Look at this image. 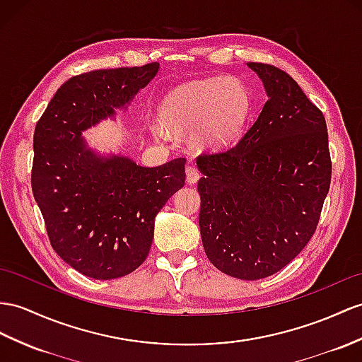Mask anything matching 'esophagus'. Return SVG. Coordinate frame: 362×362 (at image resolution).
Instances as JSON below:
<instances>
[{
  "label": "esophagus",
  "instance_id": "esophagus-1",
  "mask_svg": "<svg viewBox=\"0 0 362 362\" xmlns=\"http://www.w3.org/2000/svg\"><path fill=\"white\" fill-rule=\"evenodd\" d=\"M201 178V173L195 165H187L186 167V181L187 184H197Z\"/></svg>",
  "mask_w": 362,
  "mask_h": 362
}]
</instances>
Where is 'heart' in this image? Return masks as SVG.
Here are the masks:
<instances>
[{"label":"heart","instance_id":"obj_1","mask_svg":"<svg viewBox=\"0 0 362 362\" xmlns=\"http://www.w3.org/2000/svg\"><path fill=\"white\" fill-rule=\"evenodd\" d=\"M249 113V95L232 78H210L172 90L161 104L163 124L173 132L197 130L199 143L218 147L233 141ZM153 135L165 138L167 130L153 124Z\"/></svg>","mask_w":362,"mask_h":362}]
</instances>
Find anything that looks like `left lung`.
I'll return each mask as SVG.
<instances>
[{"label":"left lung","instance_id":"1","mask_svg":"<svg viewBox=\"0 0 362 362\" xmlns=\"http://www.w3.org/2000/svg\"><path fill=\"white\" fill-rule=\"evenodd\" d=\"M269 96L255 124L224 152L201 155L199 230L207 258L226 275L261 279L310 241L332 178L322 112L295 79L249 63Z\"/></svg>","mask_w":362,"mask_h":362}]
</instances>
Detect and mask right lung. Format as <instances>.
Instances as JSON below:
<instances>
[{
	"label": "right lung",
	"mask_w": 362,
	"mask_h": 362,
	"mask_svg": "<svg viewBox=\"0 0 362 362\" xmlns=\"http://www.w3.org/2000/svg\"><path fill=\"white\" fill-rule=\"evenodd\" d=\"M160 64L93 70L59 87L33 134L32 192L52 247L83 275L115 279L138 269L155 216L184 186V158L158 167L100 153L83 132L127 110Z\"/></svg>",
	"instance_id": "1"
}]
</instances>
